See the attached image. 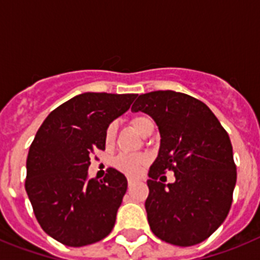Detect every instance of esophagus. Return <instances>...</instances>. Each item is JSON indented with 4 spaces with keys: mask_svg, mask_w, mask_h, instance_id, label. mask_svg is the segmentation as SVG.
<instances>
[{
    "mask_svg": "<svg viewBox=\"0 0 260 260\" xmlns=\"http://www.w3.org/2000/svg\"><path fill=\"white\" fill-rule=\"evenodd\" d=\"M135 182H137V180H134V178H127V183H128V186H133V185H134Z\"/></svg>",
    "mask_w": 260,
    "mask_h": 260,
    "instance_id": "obj_1",
    "label": "esophagus"
}]
</instances>
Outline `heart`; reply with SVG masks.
<instances>
[{"label": "heart", "instance_id": "obj_1", "mask_svg": "<svg viewBox=\"0 0 260 260\" xmlns=\"http://www.w3.org/2000/svg\"><path fill=\"white\" fill-rule=\"evenodd\" d=\"M130 125L134 128L135 132L142 137H147V134H150L151 132L155 130V122L150 116L147 114H138L130 119ZM117 135V123L110 122L107 126L104 134V141L107 146H112L116 141ZM148 162V158L143 155H119L114 160V167L118 169L119 172L127 174V176H138L143 171V168L146 167Z\"/></svg>", "mask_w": 260, "mask_h": 260}]
</instances>
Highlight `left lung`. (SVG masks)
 I'll list each match as a JSON object with an SVG mask.
<instances>
[{"label": "left lung", "mask_w": 260, "mask_h": 260, "mask_svg": "<svg viewBox=\"0 0 260 260\" xmlns=\"http://www.w3.org/2000/svg\"><path fill=\"white\" fill-rule=\"evenodd\" d=\"M132 110L152 117L161 137L147 181L151 231L176 246L203 242L232 206L237 172L228 133L207 105L186 93H143ZM167 170L175 172L176 181L165 185L159 181Z\"/></svg>", "instance_id": "1"}]
</instances>
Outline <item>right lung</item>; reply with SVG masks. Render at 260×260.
Returning <instances> with one entry per match:
<instances>
[{
    "instance_id": "add662e5",
    "label": "right lung",
    "mask_w": 260,
    "mask_h": 260,
    "mask_svg": "<svg viewBox=\"0 0 260 260\" xmlns=\"http://www.w3.org/2000/svg\"><path fill=\"white\" fill-rule=\"evenodd\" d=\"M137 96L80 93L50 112L36 133L27 156L26 191L43 231L66 246L95 243L113 229L127 180L113 168L103 180H89V156L105 150L107 126Z\"/></svg>"
}]
</instances>
